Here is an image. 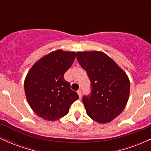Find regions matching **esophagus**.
<instances>
[{
	"instance_id": "1",
	"label": "esophagus",
	"mask_w": 151,
	"mask_h": 151,
	"mask_svg": "<svg viewBox=\"0 0 151 151\" xmlns=\"http://www.w3.org/2000/svg\"><path fill=\"white\" fill-rule=\"evenodd\" d=\"M77 93H78V95H79V98H81V89L78 90V91H77Z\"/></svg>"
}]
</instances>
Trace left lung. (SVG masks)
<instances>
[{
  "label": "left lung",
  "mask_w": 151,
  "mask_h": 151,
  "mask_svg": "<svg viewBox=\"0 0 151 151\" xmlns=\"http://www.w3.org/2000/svg\"><path fill=\"white\" fill-rule=\"evenodd\" d=\"M77 59L91 81V94L82 99L86 114L99 124L111 122L127 104L130 93L127 74L102 52H78Z\"/></svg>",
  "instance_id": "left-lung-1"
}]
</instances>
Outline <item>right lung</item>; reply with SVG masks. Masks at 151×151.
Here are the masks:
<instances>
[{
    "instance_id": "obj_1",
    "label": "right lung",
    "mask_w": 151,
    "mask_h": 151,
    "mask_svg": "<svg viewBox=\"0 0 151 151\" xmlns=\"http://www.w3.org/2000/svg\"><path fill=\"white\" fill-rule=\"evenodd\" d=\"M75 52L58 50L34 64L24 81L25 96L32 111L47 121H57L69 112L79 99L64 74L73 63Z\"/></svg>"
}]
</instances>
